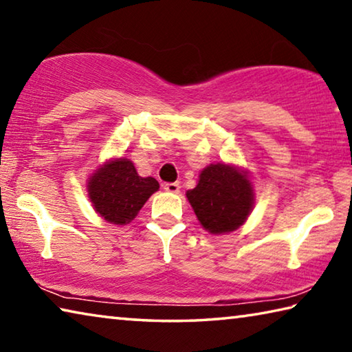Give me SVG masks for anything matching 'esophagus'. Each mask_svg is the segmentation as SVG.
Segmentation results:
<instances>
[{
    "mask_svg": "<svg viewBox=\"0 0 352 352\" xmlns=\"http://www.w3.org/2000/svg\"><path fill=\"white\" fill-rule=\"evenodd\" d=\"M163 188H164V190H168V192L175 194V192H178V190H180V183H178V182H174V183H164Z\"/></svg>",
    "mask_w": 352,
    "mask_h": 352,
    "instance_id": "34e87169",
    "label": "esophagus"
}]
</instances>
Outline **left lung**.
Masks as SVG:
<instances>
[{
  "label": "left lung",
  "mask_w": 352,
  "mask_h": 352,
  "mask_svg": "<svg viewBox=\"0 0 352 352\" xmlns=\"http://www.w3.org/2000/svg\"><path fill=\"white\" fill-rule=\"evenodd\" d=\"M248 177L228 164H211L201 170L197 186L186 197L204 228L212 234L234 231L253 208Z\"/></svg>",
  "instance_id": "obj_1"
}]
</instances>
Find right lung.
<instances>
[{"label": "right lung", "instance_id": "add662e5", "mask_svg": "<svg viewBox=\"0 0 352 352\" xmlns=\"http://www.w3.org/2000/svg\"><path fill=\"white\" fill-rule=\"evenodd\" d=\"M158 188L155 178L140 177L132 162L118 158L93 174L88 195L100 217L110 223L126 225Z\"/></svg>", "mask_w": 352, "mask_h": 352}]
</instances>
